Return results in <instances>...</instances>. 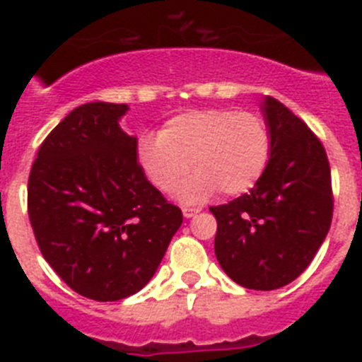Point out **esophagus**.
Returning a JSON list of instances; mask_svg holds the SVG:
<instances>
[{
  "label": "esophagus",
  "instance_id": "esophagus-1",
  "mask_svg": "<svg viewBox=\"0 0 362 362\" xmlns=\"http://www.w3.org/2000/svg\"><path fill=\"white\" fill-rule=\"evenodd\" d=\"M197 212H199V209H190V206H185V209H183V216H185V217L196 216Z\"/></svg>",
  "mask_w": 362,
  "mask_h": 362
}]
</instances>
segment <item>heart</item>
I'll list each match as a JSON object with an SVG mask.
<instances>
[{
    "label": "heart",
    "instance_id": "1",
    "mask_svg": "<svg viewBox=\"0 0 362 362\" xmlns=\"http://www.w3.org/2000/svg\"><path fill=\"white\" fill-rule=\"evenodd\" d=\"M272 134L255 112L201 108L170 117L159 136L139 143V163L158 190L172 194L190 172L181 190L185 201H201L216 190L223 196L250 192L267 170Z\"/></svg>",
    "mask_w": 362,
    "mask_h": 362
}]
</instances>
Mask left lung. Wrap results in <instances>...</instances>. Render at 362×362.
Here are the masks:
<instances>
[{"mask_svg": "<svg viewBox=\"0 0 362 362\" xmlns=\"http://www.w3.org/2000/svg\"><path fill=\"white\" fill-rule=\"evenodd\" d=\"M272 134L267 170L248 194L210 206L221 268L250 290H276L306 270L330 230L334 192L319 137L288 107L268 95Z\"/></svg>", "mask_w": 362, "mask_h": 362, "instance_id": "obj_1", "label": "left lung"}]
</instances>
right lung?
Listing matches in <instances>:
<instances>
[{
    "label": "right lung",
    "mask_w": 362,
    "mask_h": 362,
    "mask_svg": "<svg viewBox=\"0 0 362 362\" xmlns=\"http://www.w3.org/2000/svg\"><path fill=\"white\" fill-rule=\"evenodd\" d=\"M123 103L74 108L45 137L28 175V219L47 263L74 292L119 300L152 279L179 206L148 183Z\"/></svg>",
    "instance_id": "right-lung-1"
}]
</instances>
